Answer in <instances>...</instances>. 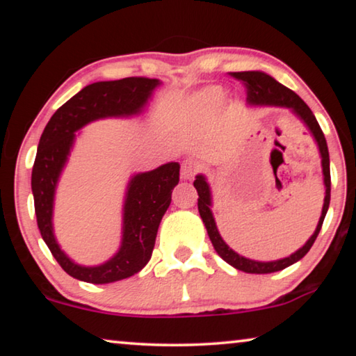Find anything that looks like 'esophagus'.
Returning a JSON list of instances; mask_svg holds the SVG:
<instances>
[{
	"label": "esophagus",
	"instance_id": "esophagus-1",
	"mask_svg": "<svg viewBox=\"0 0 356 356\" xmlns=\"http://www.w3.org/2000/svg\"><path fill=\"white\" fill-rule=\"evenodd\" d=\"M201 170L202 166L196 160H186L182 165V170H180V177L182 180H191Z\"/></svg>",
	"mask_w": 356,
	"mask_h": 356
}]
</instances>
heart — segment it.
Instances as JSON below:
<instances>
[{
    "instance_id": "b5f03b06",
    "label": "heart",
    "mask_w": 356,
    "mask_h": 356,
    "mask_svg": "<svg viewBox=\"0 0 356 356\" xmlns=\"http://www.w3.org/2000/svg\"><path fill=\"white\" fill-rule=\"evenodd\" d=\"M221 99V92L218 89H207V91L201 92L196 97V104L201 106H213L220 102Z\"/></svg>"
}]
</instances>
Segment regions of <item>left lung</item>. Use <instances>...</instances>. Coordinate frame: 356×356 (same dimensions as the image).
<instances>
[{"label":"left lung","instance_id":"8db88e82","mask_svg":"<svg viewBox=\"0 0 356 356\" xmlns=\"http://www.w3.org/2000/svg\"><path fill=\"white\" fill-rule=\"evenodd\" d=\"M231 76L237 78V80L243 81L246 88V104L248 105H267V106H284L292 110L293 114L303 120L306 127L314 136V140L318 146V152H321L322 159V172H323V184H325V200H323V207H322V215L318 218L317 227L312 236L309 237L308 242H306L298 251H295L293 254L284 259H278V261H270V262H261V261H252V259L240 256L238 252L229 248L225 240L221 238L218 227H216V222L213 218V213L210 207H212V193H210V186L207 184L206 177L200 174L196 176V180L193 182L195 188L197 191V210H200V215L202 218L204 226L207 229V234L210 237V242H212L215 251L218 252V256L226 261L229 265H232L234 268L242 270L245 273H273L280 272V270H284L289 265L298 262L301 257H303L306 252L311 250V246L314 245L316 238L321 232L325 215L328 212L330 207V191H331V177H330V154H328V146L327 140H325L323 131L318 125L317 119L309 106L301 100L297 94L291 89L282 86L281 83L275 80L273 76L264 74L261 70H248V72H232Z\"/></svg>","mask_w":356,"mask_h":356}]
</instances>
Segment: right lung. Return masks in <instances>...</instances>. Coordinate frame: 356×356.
I'll list each match as a JSON object with an SVG mask.
<instances>
[{"label":"right lung","instance_id":"right-lung-1","mask_svg":"<svg viewBox=\"0 0 356 356\" xmlns=\"http://www.w3.org/2000/svg\"><path fill=\"white\" fill-rule=\"evenodd\" d=\"M160 84L156 78L144 76L88 84L58 108L40 136L31 174L35 218L40 236L53 257L65 273L76 280L108 284L130 278L143 270L152 256L160 221L170 207L174 186L179 184L180 165L176 161L135 174L130 179L122 210L120 248L110 261L95 267L75 264L59 248L53 232V202L59 176L74 147L75 131L92 120L136 116Z\"/></svg>","mask_w":356,"mask_h":356}]
</instances>
